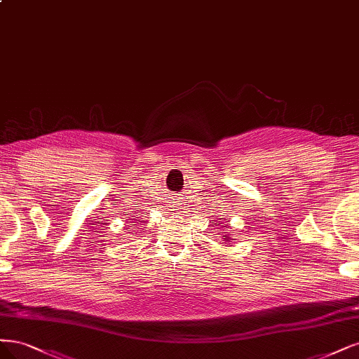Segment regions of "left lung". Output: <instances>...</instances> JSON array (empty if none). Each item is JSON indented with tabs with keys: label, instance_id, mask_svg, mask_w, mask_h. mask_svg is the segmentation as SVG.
<instances>
[{
	"label": "left lung",
	"instance_id": "1",
	"mask_svg": "<svg viewBox=\"0 0 359 359\" xmlns=\"http://www.w3.org/2000/svg\"><path fill=\"white\" fill-rule=\"evenodd\" d=\"M222 239H224V241H229L230 238H229V234H224V236H222Z\"/></svg>",
	"mask_w": 359,
	"mask_h": 359
}]
</instances>
